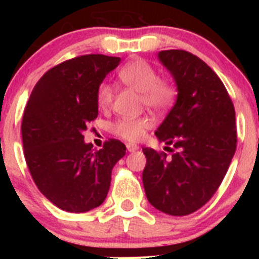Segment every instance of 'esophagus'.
Returning a JSON list of instances; mask_svg holds the SVG:
<instances>
[{
  "label": "esophagus",
  "instance_id": "1",
  "mask_svg": "<svg viewBox=\"0 0 259 259\" xmlns=\"http://www.w3.org/2000/svg\"><path fill=\"white\" fill-rule=\"evenodd\" d=\"M127 150L130 153H134L136 152V150H139V146H137L136 144H127Z\"/></svg>",
  "mask_w": 259,
  "mask_h": 259
}]
</instances>
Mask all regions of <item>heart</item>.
Masks as SVG:
<instances>
[{
    "label": "heart",
    "instance_id": "heart-1",
    "mask_svg": "<svg viewBox=\"0 0 259 259\" xmlns=\"http://www.w3.org/2000/svg\"><path fill=\"white\" fill-rule=\"evenodd\" d=\"M119 80L125 85L141 93V98L146 107L154 111H164L174 104L176 98V88L167 79H158V72L148 62L136 59L123 66L118 72ZM113 101V88L107 83H102L97 89V104L101 109H107ZM152 127V120L148 116L141 118H122L111 124L110 130L123 140H141L146 131Z\"/></svg>",
    "mask_w": 259,
    "mask_h": 259
}]
</instances>
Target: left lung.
I'll use <instances>...</instances> for the list:
<instances>
[{
    "instance_id": "1",
    "label": "left lung",
    "mask_w": 259,
    "mask_h": 259,
    "mask_svg": "<svg viewBox=\"0 0 259 259\" xmlns=\"http://www.w3.org/2000/svg\"><path fill=\"white\" fill-rule=\"evenodd\" d=\"M157 58L178 91L172 109L155 131L172 154L143 148V184L150 205L183 217L202 207L227 172L236 152L235 107L222 80L202 59L185 50H161Z\"/></svg>"
}]
</instances>
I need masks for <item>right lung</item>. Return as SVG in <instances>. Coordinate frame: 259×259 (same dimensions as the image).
<instances>
[{
	"label": "right lung",
	"instance_id": "1",
	"mask_svg": "<svg viewBox=\"0 0 259 259\" xmlns=\"http://www.w3.org/2000/svg\"><path fill=\"white\" fill-rule=\"evenodd\" d=\"M120 63L119 57L88 54L50 68L24 109V157L38 191L57 207L85 212L105 201L111 171L125 145L106 141L100 150L84 141L87 124L98 115L97 89Z\"/></svg>",
	"mask_w": 259,
	"mask_h": 259
}]
</instances>
